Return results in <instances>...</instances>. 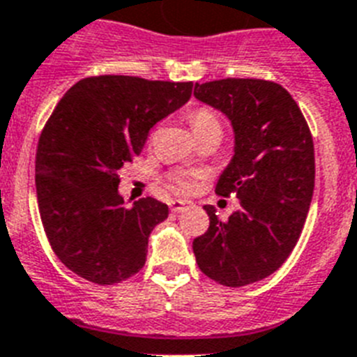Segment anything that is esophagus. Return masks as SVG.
Here are the masks:
<instances>
[{"label":"esophagus","mask_w":357,"mask_h":357,"mask_svg":"<svg viewBox=\"0 0 357 357\" xmlns=\"http://www.w3.org/2000/svg\"><path fill=\"white\" fill-rule=\"evenodd\" d=\"M169 205L170 211L178 214V212H183L185 208H188V206H190V202H185V199H170Z\"/></svg>","instance_id":"esophagus-1"}]
</instances>
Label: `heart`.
I'll return each mask as SVG.
<instances>
[{"instance_id": "heart-1", "label": "heart", "mask_w": 357, "mask_h": 357, "mask_svg": "<svg viewBox=\"0 0 357 357\" xmlns=\"http://www.w3.org/2000/svg\"><path fill=\"white\" fill-rule=\"evenodd\" d=\"M190 121H192L194 132H202V130H206V128H221L220 119L212 112L211 109H197L190 114ZM174 181L179 185L181 188H188V181L181 176H176Z\"/></svg>"}]
</instances>
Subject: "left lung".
<instances>
[{
  "label": "left lung",
  "instance_id": "8db88e82",
  "mask_svg": "<svg viewBox=\"0 0 357 357\" xmlns=\"http://www.w3.org/2000/svg\"><path fill=\"white\" fill-rule=\"evenodd\" d=\"M196 100L229 118L234 155L215 192H236L239 211L220 220L205 205L208 230L194 239L197 266L225 287H245L274 274L294 250L314 192V143L298 103L265 79L196 83Z\"/></svg>",
  "mask_w": 357,
  "mask_h": 357
}]
</instances>
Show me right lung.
I'll return each mask as SVG.
<instances>
[{
	"label": "right lung",
	"mask_w": 357,
	"mask_h": 357,
	"mask_svg": "<svg viewBox=\"0 0 357 357\" xmlns=\"http://www.w3.org/2000/svg\"><path fill=\"white\" fill-rule=\"evenodd\" d=\"M192 86L85 77L54 109L36 152V194L45 234L68 271L98 285L142 271L149 236L169 206L154 197L128 206L119 170L142 152L155 123L190 100Z\"/></svg>",
	"instance_id": "1"
}]
</instances>
